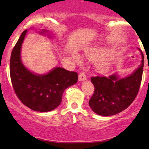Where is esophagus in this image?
<instances>
[{"instance_id": "1", "label": "esophagus", "mask_w": 149, "mask_h": 149, "mask_svg": "<svg viewBox=\"0 0 149 149\" xmlns=\"http://www.w3.org/2000/svg\"><path fill=\"white\" fill-rule=\"evenodd\" d=\"M87 79V77L85 76V73H83V72H81L79 74V76H78V80L79 81H85V80H86Z\"/></svg>"}]
</instances>
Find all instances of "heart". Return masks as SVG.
Here are the masks:
<instances>
[{
	"mask_svg": "<svg viewBox=\"0 0 149 149\" xmlns=\"http://www.w3.org/2000/svg\"><path fill=\"white\" fill-rule=\"evenodd\" d=\"M88 57L89 59H97V57H94V56H88ZM73 58H74L75 61H76V62L80 63V61H81V59H80L79 56L74 55ZM109 68H110V64H109V63L107 62V61H105V62L102 63V64L99 66V69H100L101 71H102V72H106V71H107L109 69Z\"/></svg>",
	"mask_w": 149,
	"mask_h": 149,
	"instance_id": "obj_1",
	"label": "heart"
}]
</instances>
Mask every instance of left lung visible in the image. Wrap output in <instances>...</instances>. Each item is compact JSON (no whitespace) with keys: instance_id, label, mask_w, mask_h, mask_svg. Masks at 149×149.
<instances>
[{"instance_id":"left-lung-1","label":"left lung","mask_w":149,"mask_h":149,"mask_svg":"<svg viewBox=\"0 0 149 149\" xmlns=\"http://www.w3.org/2000/svg\"><path fill=\"white\" fill-rule=\"evenodd\" d=\"M141 64L132 74L120 78L118 73L109 77H92L95 92L89 101L94 112L103 116H113L126 109L134 100L139 92L143 67V55Z\"/></svg>"}]
</instances>
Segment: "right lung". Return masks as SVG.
I'll list each match as a JSON object with an SVG mask.
<instances>
[{"label":"right lung","instance_id":"1","mask_svg":"<svg viewBox=\"0 0 149 149\" xmlns=\"http://www.w3.org/2000/svg\"><path fill=\"white\" fill-rule=\"evenodd\" d=\"M28 30L20 36L12 51L10 73L12 84L19 100L35 111L54 110L61 102L64 90L78 81V73L55 67L45 74H36L27 69L21 59V49ZM50 37L47 30L39 32Z\"/></svg>","mask_w":149,"mask_h":149}]
</instances>
